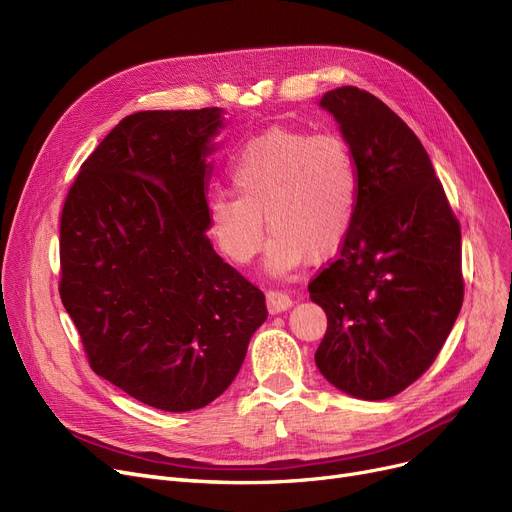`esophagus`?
Instances as JSON below:
<instances>
[{"instance_id": "34e87169", "label": "esophagus", "mask_w": 512, "mask_h": 512, "mask_svg": "<svg viewBox=\"0 0 512 512\" xmlns=\"http://www.w3.org/2000/svg\"><path fill=\"white\" fill-rule=\"evenodd\" d=\"M265 301H267V311H270L272 315H278V313H284L292 307V299L288 297L286 292H280V290H270L265 294Z\"/></svg>"}]
</instances>
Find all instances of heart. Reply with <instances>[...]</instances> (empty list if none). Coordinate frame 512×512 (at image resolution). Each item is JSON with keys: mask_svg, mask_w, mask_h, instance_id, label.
Masks as SVG:
<instances>
[{"mask_svg": "<svg viewBox=\"0 0 512 512\" xmlns=\"http://www.w3.org/2000/svg\"><path fill=\"white\" fill-rule=\"evenodd\" d=\"M236 194L207 201L220 251L247 265L272 234L265 270L286 276L311 259L332 257L353 228L361 180L357 159L336 134L272 128L251 139L230 166ZM266 226H262V220Z\"/></svg>", "mask_w": 512, "mask_h": 512, "instance_id": "1", "label": "heart"}]
</instances>
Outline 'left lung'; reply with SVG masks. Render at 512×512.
Instances as JSON below:
<instances>
[{
    "label": "left lung",
    "mask_w": 512,
    "mask_h": 512,
    "mask_svg": "<svg viewBox=\"0 0 512 512\" xmlns=\"http://www.w3.org/2000/svg\"><path fill=\"white\" fill-rule=\"evenodd\" d=\"M361 180L340 257L311 284L328 315L315 365L340 392L384 400L434 363L463 305L461 228L415 132L375 95L328 91Z\"/></svg>",
    "instance_id": "left-lung-1"
}]
</instances>
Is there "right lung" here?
I'll use <instances>...</instances> for the list:
<instances>
[{"instance_id": "add662e5", "label": "right lung", "mask_w": 512, "mask_h": 512, "mask_svg": "<svg viewBox=\"0 0 512 512\" xmlns=\"http://www.w3.org/2000/svg\"><path fill=\"white\" fill-rule=\"evenodd\" d=\"M222 107L124 118L80 166L62 211L60 297L89 363L149 407L224 394L265 297L207 236Z\"/></svg>"}]
</instances>
